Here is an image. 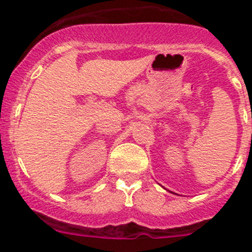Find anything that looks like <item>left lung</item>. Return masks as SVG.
<instances>
[{
  "mask_svg": "<svg viewBox=\"0 0 252 252\" xmlns=\"http://www.w3.org/2000/svg\"><path fill=\"white\" fill-rule=\"evenodd\" d=\"M168 192H170V190H168ZM170 193H173V192H170Z\"/></svg>",
  "mask_w": 252,
  "mask_h": 252,
  "instance_id": "left-lung-1",
  "label": "left lung"
}]
</instances>
